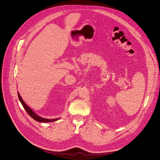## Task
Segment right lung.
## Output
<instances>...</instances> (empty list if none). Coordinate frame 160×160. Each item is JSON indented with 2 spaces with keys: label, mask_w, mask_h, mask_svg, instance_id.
Instances as JSON below:
<instances>
[{
  "label": "right lung",
  "mask_w": 160,
  "mask_h": 160,
  "mask_svg": "<svg viewBox=\"0 0 160 160\" xmlns=\"http://www.w3.org/2000/svg\"><path fill=\"white\" fill-rule=\"evenodd\" d=\"M18 98L19 100L20 101V102L22 103V105H23L24 110L26 111V112L28 113V114H29L32 119H34V120L38 121V122H53V121H57L58 119H59L60 118H55V119H46V118H43L39 116H38L36 113H35L33 110L32 109H31L26 103L25 102L23 101L22 97L20 96L19 92H18Z\"/></svg>",
  "instance_id": "add662e5"
}]
</instances>
